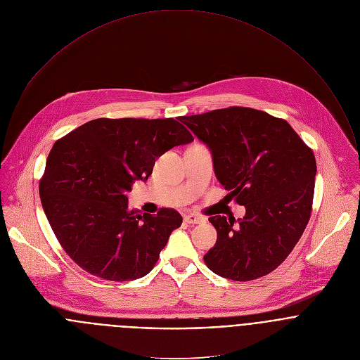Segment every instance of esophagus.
I'll return each mask as SVG.
<instances>
[{
    "mask_svg": "<svg viewBox=\"0 0 360 360\" xmlns=\"http://www.w3.org/2000/svg\"><path fill=\"white\" fill-rule=\"evenodd\" d=\"M184 222L187 224H202L205 222V218L200 217V215H195V214H188V215H184Z\"/></svg>",
    "mask_w": 360,
    "mask_h": 360,
    "instance_id": "esophagus-1",
    "label": "esophagus"
}]
</instances>
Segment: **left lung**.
Here are the masks:
<instances>
[{
  "label": "left lung",
  "instance_id": "8db88e82",
  "mask_svg": "<svg viewBox=\"0 0 360 360\" xmlns=\"http://www.w3.org/2000/svg\"><path fill=\"white\" fill-rule=\"evenodd\" d=\"M180 121L211 152L214 172L245 217H210L215 245L204 255L218 276L249 281L280 266L301 238L312 207L316 163L284 120L231 107ZM226 195V197H228Z\"/></svg>",
  "mask_w": 360,
  "mask_h": 360
}]
</instances>
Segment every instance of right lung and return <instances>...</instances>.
<instances>
[{"instance_id": "obj_1", "label": "right lung", "mask_w": 360, "mask_h": 360, "mask_svg": "<svg viewBox=\"0 0 360 360\" xmlns=\"http://www.w3.org/2000/svg\"><path fill=\"white\" fill-rule=\"evenodd\" d=\"M179 121L98 118L53 145L39 195L58 240L83 270L111 281L141 278L181 225L176 210L141 214L127 197L159 156L194 141Z\"/></svg>"}]
</instances>
